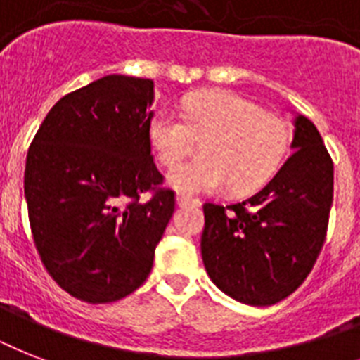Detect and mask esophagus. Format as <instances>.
Here are the masks:
<instances>
[{"instance_id":"obj_1","label":"esophagus","mask_w":360,"mask_h":360,"mask_svg":"<svg viewBox=\"0 0 360 360\" xmlns=\"http://www.w3.org/2000/svg\"><path fill=\"white\" fill-rule=\"evenodd\" d=\"M175 202H177V205L179 207H186V205H202V202L200 200H194V198H188L185 196V194H177V198H175Z\"/></svg>"}]
</instances>
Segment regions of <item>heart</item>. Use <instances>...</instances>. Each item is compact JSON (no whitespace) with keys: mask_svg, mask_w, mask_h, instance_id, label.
<instances>
[{"mask_svg":"<svg viewBox=\"0 0 360 360\" xmlns=\"http://www.w3.org/2000/svg\"><path fill=\"white\" fill-rule=\"evenodd\" d=\"M183 120L160 110L147 124L153 151L166 168H174L203 141L202 160L172 169L168 185L183 194H205L230 186L250 192L265 185L284 160L288 127L273 112L230 91H203L183 103Z\"/></svg>","mask_w":360,"mask_h":360,"instance_id":"b5f03b06","label":"heart"}]
</instances>
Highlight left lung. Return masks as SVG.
Instances as JSON below:
<instances>
[{
	"label": "left lung",
	"mask_w": 360,
	"mask_h": 360,
	"mask_svg": "<svg viewBox=\"0 0 360 360\" xmlns=\"http://www.w3.org/2000/svg\"><path fill=\"white\" fill-rule=\"evenodd\" d=\"M291 157L262 191L228 207L205 203L202 259L231 299L271 307L291 295L323 246L335 169L312 121L293 115Z\"/></svg>",
	"instance_id": "1"
}]
</instances>
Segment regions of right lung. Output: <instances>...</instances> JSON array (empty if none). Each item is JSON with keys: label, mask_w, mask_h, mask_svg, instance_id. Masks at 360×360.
I'll return each mask as SVG.
<instances>
[{"label": "right lung", "mask_w": 360, "mask_h": 360, "mask_svg": "<svg viewBox=\"0 0 360 360\" xmlns=\"http://www.w3.org/2000/svg\"><path fill=\"white\" fill-rule=\"evenodd\" d=\"M149 78L108 75L53 104L25 158L33 240L56 282L86 302H114L151 273L175 209L151 157Z\"/></svg>", "instance_id": "right-lung-1"}]
</instances>
